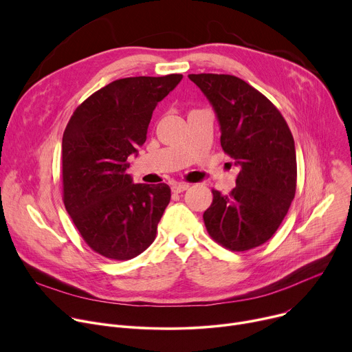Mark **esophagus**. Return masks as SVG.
Listing matches in <instances>:
<instances>
[{"label": "esophagus", "mask_w": 352, "mask_h": 352, "mask_svg": "<svg viewBox=\"0 0 352 352\" xmlns=\"http://www.w3.org/2000/svg\"><path fill=\"white\" fill-rule=\"evenodd\" d=\"M188 188H189V185L185 184V182H178V184H174V185L171 186V189H173L174 193H181V192L186 190Z\"/></svg>", "instance_id": "1"}]
</instances>
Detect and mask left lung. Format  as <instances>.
Here are the masks:
<instances>
[{"label": "left lung", "instance_id": "obj_1", "mask_svg": "<svg viewBox=\"0 0 352 352\" xmlns=\"http://www.w3.org/2000/svg\"><path fill=\"white\" fill-rule=\"evenodd\" d=\"M213 106L224 153L239 166L228 195L213 189L204 213L209 235L243 252L266 241L284 220L296 189L292 133L277 107L259 90L232 75L190 74Z\"/></svg>", "mask_w": 352, "mask_h": 352}]
</instances>
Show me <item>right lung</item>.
<instances>
[{"label": "right lung", "mask_w": 352, "mask_h": 352, "mask_svg": "<svg viewBox=\"0 0 352 352\" xmlns=\"http://www.w3.org/2000/svg\"><path fill=\"white\" fill-rule=\"evenodd\" d=\"M181 74L135 76L94 91L74 111L63 136V200L96 254L129 261L156 238L170 204L167 184H133L128 157L146 142L157 103Z\"/></svg>", "instance_id": "obj_1"}]
</instances>
